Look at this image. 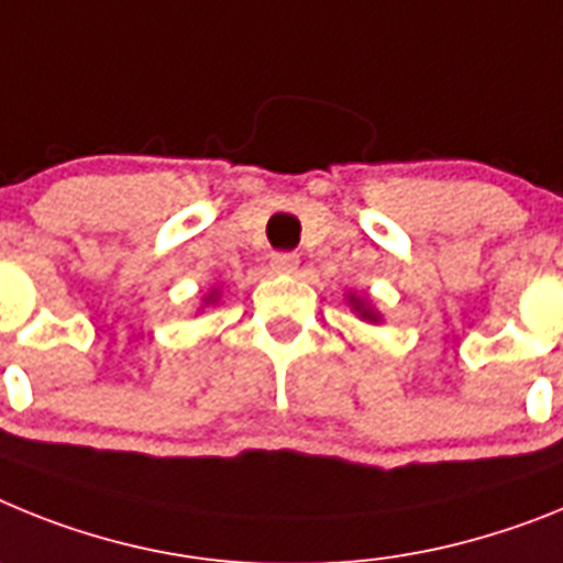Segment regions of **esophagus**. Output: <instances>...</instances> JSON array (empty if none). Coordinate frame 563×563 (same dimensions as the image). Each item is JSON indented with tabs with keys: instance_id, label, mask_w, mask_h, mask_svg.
<instances>
[{
	"instance_id": "obj_1",
	"label": "esophagus",
	"mask_w": 563,
	"mask_h": 563,
	"mask_svg": "<svg viewBox=\"0 0 563 563\" xmlns=\"http://www.w3.org/2000/svg\"><path fill=\"white\" fill-rule=\"evenodd\" d=\"M297 266H300V257L291 252H277L272 254V268L280 272V275H295Z\"/></svg>"
}]
</instances>
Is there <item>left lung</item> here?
Returning a JSON list of instances; mask_svg holds the SVG:
<instances>
[{"instance_id": "left-lung-1", "label": "left lung", "mask_w": 563, "mask_h": 563, "mask_svg": "<svg viewBox=\"0 0 563 563\" xmlns=\"http://www.w3.org/2000/svg\"><path fill=\"white\" fill-rule=\"evenodd\" d=\"M345 302H349L351 314H356V320L368 322V325H379V322H383V314H379L376 302L371 300L368 295H356V291H349V295H345Z\"/></svg>"}]
</instances>
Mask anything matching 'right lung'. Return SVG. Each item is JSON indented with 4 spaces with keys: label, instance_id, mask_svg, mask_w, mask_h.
<instances>
[{
    "label": "right lung",
    "instance_id": "obj_1",
    "mask_svg": "<svg viewBox=\"0 0 563 563\" xmlns=\"http://www.w3.org/2000/svg\"><path fill=\"white\" fill-rule=\"evenodd\" d=\"M218 302H221V288L218 286H212L207 291V295H203V300H200V306H198V311H203V309H212V306H218Z\"/></svg>",
    "mask_w": 563,
    "mask_h": 563
}]
</instances>
